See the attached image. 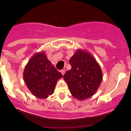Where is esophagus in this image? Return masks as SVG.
<instances>
[{"instance_id":"obj_1","label":"esophagus","mask_w":131,"mask_h":131,"mask_svg":"<svg viewBox=\"0 0 131 131\" xmlns=\"http://www.w3.org/2000/svg\"><path fill=\"white\" fill-rule=\"evenodd\" d=\"M60 72H61V73L62 74V75H64L65 74V73H66V71H65L64 69H62V70H61V71H60Z\"/></svg>"}]
</instances>
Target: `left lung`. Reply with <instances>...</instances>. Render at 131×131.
I'll use <instances>...</instances> for the list:
<instances>
[{"label": "left lung", "mask_w": 131, "mask_h": 131, "mask_svg": "<svg viewBox=\"0 0 131 131\" xmlns=\"http://www.w3.org/2000/svg\"><path fill=\"white\" fill-rule=\"evenodd\" d=\"M71 69L63 79L69 91L79 100H84L93 96L102 81L100 65L93 56L84 50L79 49L69 60Z\"/></svg>", "instance_id": "left-lung-1"}]
</instances>
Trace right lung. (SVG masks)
I'll return each mask as SVG.
<instances>
[{"instance_id":"add662e5","label":"right lung","mask_w":131,"mask_h":131,"mask_svg":"<svg viewBox=\"0 0 131 131\" xmlns=\"http://www.w3.org/2000/svg\"><path fill=\"white\" fill-rule=\"evenodd\" d=\"M62 77L44 51L35 54L24 71V81L29 90L35 96L42 99L54 93L58 80Z\"/></svg>"}]
</instances>
